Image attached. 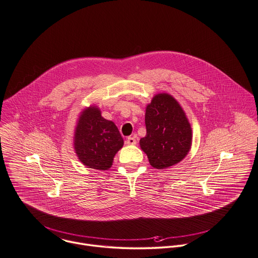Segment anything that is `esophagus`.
Wrapping results in <instances>:
<instances>
[{"label": "esophagus", "mask_w": 258, "mask_h": 258, "mask_svg": "<svg viewBox=\"0 0 258 258\" xmlns=\"http://www.w3.org/2000/svg\"><path fill=\"white\" fill-rule=\"evenodd\" d=\"M125 144H126V145H128V146H134V145H136V144H137V140H136L134 137H130V138H127V139H126Z\"/></svg>", "instance_id": "esophagus-1"}]
</instances>
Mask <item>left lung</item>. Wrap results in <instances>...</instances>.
Returning a JSON list of instances; mask_svg holds the SVG:
<instances>
[{
    "label": "left lung",
    "mask_w": 258,
    "mask_h": 258,
    "mask_svg": "<svg viewBox=\"0 0 258 258\" xmlns=\"http://www.w3.org/2000/svg\"><path fill=\"white\" fill-rule=\"evenodd\" d=\"M147 135L140 141L152 167L163 170L181 162L192 145V128L179 102L168 93L155 95L146 108Z\"/></svg>",
    "instance_id": "left-lung-1"
}]
</instances>
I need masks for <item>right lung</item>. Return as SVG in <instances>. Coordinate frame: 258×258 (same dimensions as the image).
I'll return each instance as SVG.
<instances>
[{
	"label": "right lung",
	"mask_w": 258,
	"mask_h": 258,
	"mask_svg": "<svg viewBox=\"0 0 258 258\" xmlns=\"http://www.w3.org/2000/svg\"><path fill=\"white\" fill-rule=\"evenodd\" d=\"M122 146L118 128L114 122L103 118L96 106L81 112L74 132V149L84 166L102 171L109 169Z\"/></svg>",
	"instance_id": "obj_1"
}]
</instances>
